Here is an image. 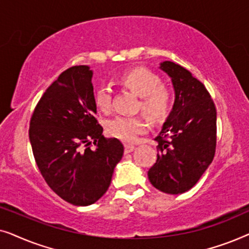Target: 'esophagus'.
<instances>
[{
	"label": "esophagus",
	"mask_w": 249,
	"mask_h": 249,
	"mask_svg": "<svg viewBox=\"0 0 249 249\" xmlns=\"http://www.w3.org/2000/svg\"><path fill=\"white\" fill-rule=\"evenodd\" d=\"M134 148H135V146L125 144L124 145V153H125V154H128V153H130V152L134 151Z\"/></svg>",
	"instance_id": "1"
}]
</instances>
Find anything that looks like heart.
Returning <instances> with one entry per match:
<instances>
[{
  "label": "heart",
  "mask_w": 249,
  "mask_h": 249,
  "mask_svg": "<svg viewBox=\"0 0 249 249\" xmlns=\"http://www.w3.org/2000/svg\"><path fill=\"white\" fill-rule=\"evenodd\" d=\"M119 81L142 97L139 107L153 120H163L171 108L173 95L169 87L162 85L159 74L146 68H135L121 74ZM95 103L102 112H110L112 107V88L101 85L95 91ZM148 130V122L142 117L119 115L107 124L111 137L124 142H134Z\"/></svg>",
  "instance_id": "b5f03b06"
}]
</instances>
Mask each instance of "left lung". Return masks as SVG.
Masks as SVG:
<instances>
[{
  "label": "left lung",
  "mask_w": 249,
  "mask_h": 249,
  "mask_svg": "<svg viewBox=\"0 0 249 249\" xmlns=\"http://www.w3.org/2000/svg\"><path fill=\"white\" fill-rule=\"evenodd\" d=\"M176 100L155 141L158 160L148 179L163 193L182 194L196 185L212 163L216 147V110L205 86L185 68L164 61Z\"/></svg>",
  "instance_id": "left-lung-1"
}]
</instances>
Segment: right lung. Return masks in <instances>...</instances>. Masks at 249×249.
<instances>
[{"label":"right lung","instance_id":"1","mask_svg":"<svg viewBox=\"0 0 249 249\" xmlns=\"http://www.w3.org/2000/svg\"><path fill=\"white\" fill-rule=\"evenodd\" d=\"M91 77L87 66L63 71L40 97L29 125L33 154L44 180L76 206L94 204L107 193L124 155L119 139L102 135Z\"/></svg>","mask_w":249,"mask_h":249}]
</instances>
